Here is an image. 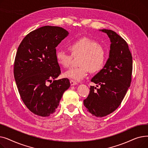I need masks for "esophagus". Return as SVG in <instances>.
<instances>
[{
    "label": "esophagus",
    "mask_w": 148,
    "mask_h": 148,
    "mask_svg": "<svg viewBox=\"0 0 148 148\" xmlns=\"http://www.w3.org/2000/svg\"><path fill=\"white\" fill-rule=\"evenodd\" d=\"M70 84H71V86H74V85L77 84V83L74 80H70Z\"/></svg>",
    "instance_id": "34e87169"
}]
</instances>
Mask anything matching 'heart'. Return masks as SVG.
Here are the masks:
<instances>
[{"instance_id": "b5f03b06", "label": "heart", "mask_w": 148, "mask_h": 148, "mask_svg": "<svg viewBox=\"0 0 148 148\" xmlns=\"http://www.w3.org/2000/svg\"><path fill=\"white\" fill-rule=\"evenodd\" d=\"M68 49L73 56L80 55L77 67L68 70L65 77L74 80L83 79L90 71L97 73L101 69L105 62L104 49L94 40L82 37L73 41L68 45ZM56 60L59 65L68 68L72 64V56L63 50H58L56 53Z\"/></svg>"}]
</instances>
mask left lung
<instances>
[{
  "mask_svg": "<svg viewBox=\"0 0 148 148\" xmlns=\"http://www.w3.org/2000/svg\"><path fill=\"white\" fill-rule=\"evenodd\" d=\"M99 30L110 38L109 58L104 68L91 79L100 88L91 86L83 103L93 116L101 118L117 109L125 97L131 82L133 58L128 44L121 36L112 30Z\"/></svg>",
  "mask_w": 148,
  "mask_h": 148,
  "instance_id": "left-lung-1",
  "label": "left lung"
}]
</instances>
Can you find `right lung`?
Returning <instances> with one entry per match:
<instances>
[{
  "label": "right lung",
  "mask_w": 148,
  "mask_h": 148,
  "mask_svg": "<svg viewBox=\"0 0 148 148\" xmlns=\"http://www.w3.org/2000/svg\"><path fill=\"white\" fill-rule=\"evenodd\" d=\"M68 34L62 27L45 26L27 34L18 48L15 80L23 103L38 116L47 117L55 112L70 86L67 78L54 80L61 73L56 47Z\"/></svg>",
  "instance_id": "right-lung-1"
}]
</instances>
